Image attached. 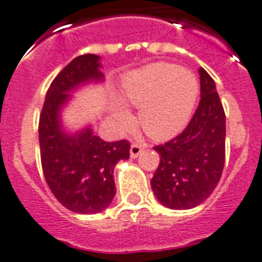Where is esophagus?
<instances>
[{
	"instance_id": "obj_1",
	"label": "esophagus",
	"mask_w": 262,
	"mask_h": 262,
	"mask_svg": "<svg viewBox=\"0 0 262 262\" xmlns=\"http://www.w3.org/2000/svg\"><path fill=\"white\" fill-rule=\"evenodd\" d=\"M143 149H144V147L142 144H139V143H133L131 149H129V155H131V158H138Z\"/></svg>"
}]
</instances>
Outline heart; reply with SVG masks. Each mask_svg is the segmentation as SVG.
Wrapping results in <instances>:
<instances>
[{"mask_svg":"<svg viewBox=\"0 0 262 262\" xmlns=\"http://www.w3.org/2000/svg\"><path fill=\"white\" fill-rule=\"evenodd\" d=\"M124 102L140 107L139 123L154 139H165L180 133L188 122L199 94V84L191 71L176 64L158 62L128 74L122 82ZM122 128L133 122L123 104L114 110Z\"/></svg>","mask_w":262,"mask_h":262,"instance_id":"heart-1","label":"heart"}]
</instances>
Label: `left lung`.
Here are the masks:
<instances>
[{
  "instance_id": "obj_1",
  "label": "left lung",
  "mask_w": 262,
  "mask_h": 262,
  "mask_svg": "<svg viewBox=\"0 0 262 262\" xmlns=\"http://www.w3.org/2000/svg\"><path fill=\"white\" fill-rule=\"evenodd\" d=\"M200 102L188 126L154 147L160 156L151 187L171 209H189L209 198L225 162V113L216 84L200 67Z\"/></svg>"
}]
</instances>
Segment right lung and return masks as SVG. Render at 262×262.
Returning a JSON list of instances; mask_svg holds the SVG:
<instances>
[{
    "instance_id": "1",
    "label": "right lung",
    "mask_w": 262,
    "mask_h": 262,
    "mask_svg": "<svg viewBox=\"0 0 262 262\" xmlns=\"http://www.w3.org/2000/svg\"><path fill=\"white\" fill-rule=\"evenodd\" d=\"M99 57L74 58L49 87L39 115V148L45 179L59 203L77 213H97L115 196L114 167L129 158V142H104L89 127L75 135L62 131L59 111L69 91L89 80L103 79Z\"/></svg>"
}]
</instances>
